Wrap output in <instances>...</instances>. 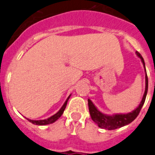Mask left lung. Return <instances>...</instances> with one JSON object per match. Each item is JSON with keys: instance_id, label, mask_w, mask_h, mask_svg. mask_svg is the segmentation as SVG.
Masks as SVG:
<instances>
[{"instance_id": "left-lung-1", "label": "left lung", "mask_w": 155, "mask_h": 155, "mask_svg": "<svg viewBox=\"0 0 155 155\" xmlns=\"http://www.w3.org/2000/svg\"><path fill=\"white\" fill-rule=\"evenodd\" d=\"M136 55L141 59L142 63H143L144 68H145V63H144V60L143 57L139 52L136 51ZM145 71H146V68H145ZM145 83H146L145 91H144L143 96V98H142L140 105L133 111L128 113V114H114V115H107V114H102V112H100L99 110H97V107L94 105L93 102H91V100L88 99L89 112L90 114H91V119L95 122L99 128L108 130L117 129V128H121L123 126L130 124L131 122L133 121L137 117V116L140 114V110H141L142 107H143L144 102H145L148 90V79L147 71L146 75H145Z\"/></svg>"}]
</instances>
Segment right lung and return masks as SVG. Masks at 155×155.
I'll return each mask as SVG.
<instances>
[{
    "label": "right lung",
    "instance_id": "1",
    "mask_svg": "<svg viewBox=\"0 0 155 155\" xmlns=\"http://www.w3.org/2000/svg\"><path fill=\"white\" fill-rule=\"evenodd\" d=\"M70 96H71V94L68 97L65 102L64 103V105L62 106V107L60 109L59 111H58L57 114H55L54 115L52 116V117H50L45 120H34L28 119V118H27V119L31 123H32V124H36V125H46V124H52V123H54V122H55L57 120L59 119V118L61 117V116L63 114L64 111V110H65L66 106H67V102L68 101V99H69Z\"/></svg>",
    "mask_w": 155,
    "mask_h": 155
}]
</instances>
